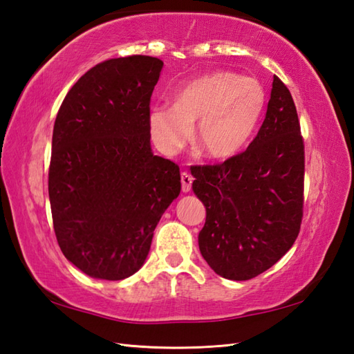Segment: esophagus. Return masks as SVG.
I'll return each mask as SVG.
<instances>
[{"label": "esophagus", "mask_w": 354, "mask_h": 354, "mask_svg": "<svg viewBox=\"0 0 354 354\" xmlns=\"http://www.w3.org/2000/svg\"><path fill=\"white\" fill-rule=\"evenodd\" d=\"M192 183H193V178L190 173L183 171L181 173V184H183V192L184 193H189L192 190Z\"/></svg>", "instance_id": "34e87169"}]
</instances>
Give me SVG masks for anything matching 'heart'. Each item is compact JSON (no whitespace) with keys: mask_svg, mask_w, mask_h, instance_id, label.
Here are the masks:
<instances>
[{"mask_svg":"<svg viewBox=\"0 0 354 354\" xmlns=\"http://www.w3.org/2000/svg\"><path fill=\"white\" fill-rule=\"evenodd\" d=\"M266 93L257 80L214 71L189 82L173 106L153 104L147 123L150 138L164 155H175L192 133L209 160L225 161L243 150L261 120Z\"/></svg>","mask_w":354,"mask_h":354,"instance_id":"obj_1","label":"heart"}]
</instances>
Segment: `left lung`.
I'll return each instance as SVG.
<instances>
[{
	"mask_svg": "<svg viewBox=\"0 0 354 354\" xmlns=\"http://www.w3.org/2000/svg\"><path fill=\"white\" fill-rule=\"evenodd\" d=\"M192 175L207 212L199 251L217 275L250 280L290 250L303 217L304 145L280 79L274 76L265 122L245 152Z\"/></svg>",
	"mask_w": 354,
	"mask_h": 354,
	"instance_id": "left-lung-1",
	"label": "left lung"
}]
</instances>
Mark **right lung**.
<instances>
[{
	"instance_id": "add662e5",
	"label": "right lung",
	"mask_w": 354,
	"mask_h": 354,
	"mask_svg": "<svg viewBox=\"0 0 354 354\" xmlns=\"http://www.w3.org/2000/svg\"><path fill=\"white\" fill-rule=\"evenodd\" d=\"M162 65L150 56L97 64L57 112L53 225L66 260L99 280H123L145 265L153 230L181 192L178 165L150 147L149 103Z\"/></svg>"
}]
</instances>
